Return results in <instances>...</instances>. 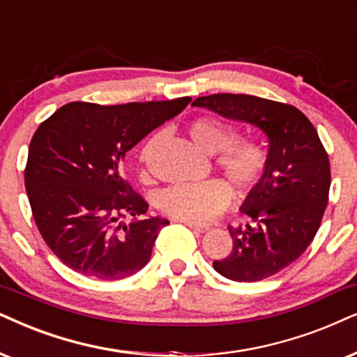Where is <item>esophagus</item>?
<instances>
[{
    "label": "esophagus",
    "instance_id": "34e87169",
    "mask_svg": "<svg viewBox=\"0 0 357 357\" xmlns=\"http://www.w3.org/2000/svg\"><path fill=\"white\" fill-rule=\"evenodd\" d=\"M186 225L189 229H192L196 234H204L206 231H209V225L204 224H194V222H186Z\"/></svg>",
    "mask_w": 357,
    "mask_h": 357
}]
</instances>
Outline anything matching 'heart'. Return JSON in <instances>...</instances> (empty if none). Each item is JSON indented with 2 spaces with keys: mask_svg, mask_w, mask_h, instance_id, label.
Listing matches in <instances>:
<instances>
[{
  "mask_svg": "<svg viewBox=\"0 0 357 357\" xmlns=\"http://www.w3.org/2000/svg\"><path fill=\"white\" fill-rule=\"evenodd\" d=\"M194 143L206 153H214V165L238 191L255 188L268 169V151L259 139L238 138L236 126L214 116H197L186 126ZM165 139L155 132L139 148L138 160L146 168L153 151ZM143 173H146L143 169ZM232 192L220 179L196 184H178L158 194V207L169 218L183 222H209L231 202Z\"/></svg>",
  "mask_w": 357,
  "mask_h": 357,
  "instance_id": "b5f03b06",
  "label": "heart"
}]
</instances>
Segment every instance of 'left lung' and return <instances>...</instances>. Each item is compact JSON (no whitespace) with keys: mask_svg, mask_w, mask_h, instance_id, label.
<instances>
[{"mask_svg":"<svg viewBox=\"0 0 357 357\" xmlns=\"http://www.w3.org/2000/svg\"><path fill=\"white\" fill-rule=\"evenodd\" d=\"M192 105L267 133V174L242 207L254 222L229 225L232 252L212 265L234 282L272 277L308 249L328 206L331 168L317 128L296 107L245 93H212Z\"/></svg>","mask_w":357,"mask_h":357,"instance_id":"obj_1","label":"left lung"}]
</instances>
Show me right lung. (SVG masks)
Instances as JSON below:
<instances>
[{
    "mask_svg": "<svg viewBox=\"0 0 357 357\" xmlns=\"http://www.w3.org/2000/svg\"><path fill=\"white\" fill-rule=\"evenodd\" d=\"M189 102H70L39 125L24 184L40 236L62 264L98 280L126 278L148 264L168 220L145 218L148 202L121 176L120 163ZM125 217L135 220L119 225Z\"/></svg>",
    "mask_w": 357,
    "mask_h": 357,
    "instance_id": "obj_1",
    "label": "right lung"
}]
</instances>
